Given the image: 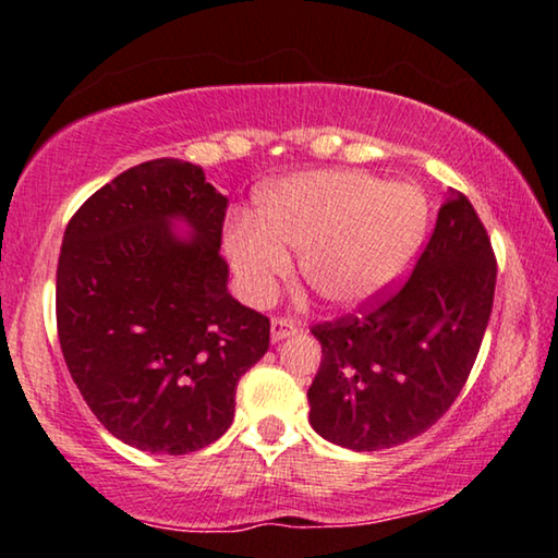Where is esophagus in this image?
Listing matches in <instances>:
<instances>
[{
  "instance_id": "1",
  "label": "esophagus",
  "mask_w": 558,
  "mask_h": 558,
  "mask_svg": "<svg viewBox=\"0 0 558 558\" xmlns=\"http://www.w3.org/2000/svg\"><path fill=\"white\" fill-rule=\"evenodd\" d=\"M294 332H296V323H292V319H284V317L271 319V342H281V340L292 338Z\"/></svg>"
}]
</instances>
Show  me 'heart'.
Masks as SVG:
<instances>
[{
	"label": "heart",
	"mask_w": 558,
	"mask_h": 558,
	"mask_svg": "<svg viewBox=\"0 0 558 558\" xmlns=\"http://www.w3.org/2000/svg\"><path fill=\"white\" fill-rule=\"evenodd\" d=\"M258 220L226 231V254L243 294L264 304L292 277L300 251L304 284L327 304L355 310L401 277L426 226L424 195L353 170H310L274 182L258 197Z\"/></svg>",
	"instance_id": "b5f03b06"
}]
</instances>
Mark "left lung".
<instances>
[{
    "mask_svg": "<svg viewBox=\"0 0 558 558\" xmlns=\"http://www.w3.org/2000/svg\"><path fill=\"white\" fill-rule=\"evenodd\" d=\"M485 226L449 187L416 269L368 315L312 327L323 361L310 424L332 445L376 452L418 437L460 396L495 296Z\"/></svg>",
    "mask_w": 558,
    "mask_h": 558,
    "instance_id": "1",
    "label": "left lung"
}]
</instances>
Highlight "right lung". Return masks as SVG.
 <instances>
[{"label": "right lung", "mask_w": 558, "mask_h": 558, "mask_svg": "<svg viewBox=\"0 0 558 558\" xmlns=\"http://www.w3.org/2000/svg\"><path fill=\"white\" fill-rule=\"evenodd\" d=\"M226 208L203 167L162 157L96 190L65 228V365L98 422L142 452L187 454L223 437L235 386L269 350V319L228 292Z\"/></svg>", "instance_id": "add662e5"}]
</instances>
